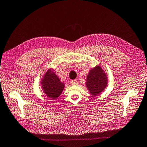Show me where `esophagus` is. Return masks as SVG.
<instances>
[{
    "label": "esophagus",
    "instance_id": "1",
    "mask_svg": "<svg viewBox=\"0 0 147 147\" xmlns=\"http://www.w3.org/2000/svg\"><path fill=\"white\" fill-rule=\"evenodd\" d=\"M71 84L72 85L76 86V85H78V82H77L76 80H72V81H71Z\"/></svg>",
    "mask_w": 147,
    "mask_h": 147
}]
</instances>
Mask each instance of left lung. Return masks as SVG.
Listing matches in <instances>:
<instances>
[{
    "instance_id": "left-lung-1",
    "label": "left lung",
    "mask_w": 147,
    "mask_h": 147,
    "mask_svg": "<svg viewBox=\"0 0 147 147\" xmlns=\"http://www.w3.org/2000/svg\"><path fill=\"white\" fill-rule=\"evenodd\" d=\"M107 85V77L100 66L91 68L86 78V86L93 96H96L105 90Z\"/></svg>"
}]
</instances>
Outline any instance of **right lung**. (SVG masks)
<instances>
[{
  "label": "right lung",
  "instance_id": "add662e5",
  "mask_svg": "<svg viewBox=\"0 0 147 147\" xmlns=\"http://www.w3.org/2000/svg\"><path fill=\"white\" fill-rule=\"evenodd\" d=\"M41 84L43 93L52 99H56L60 96L65 87L64 83L61 82L59 77L51 68L45 72L41 79Z\"/></svg>",
  "mask_w": 147,
  "mask_h": 147
}]
</instances>
